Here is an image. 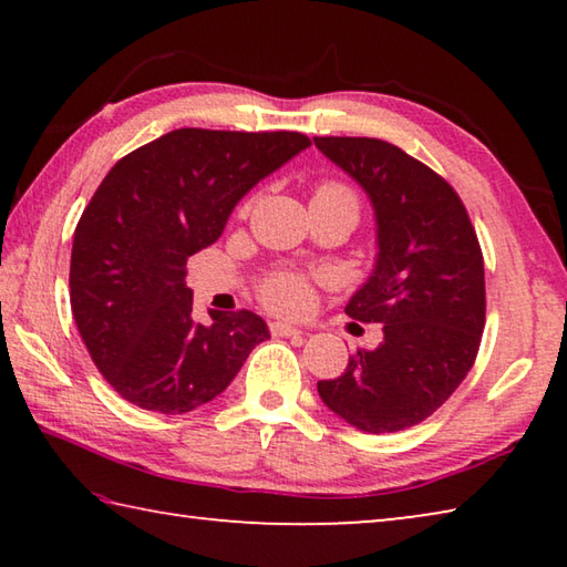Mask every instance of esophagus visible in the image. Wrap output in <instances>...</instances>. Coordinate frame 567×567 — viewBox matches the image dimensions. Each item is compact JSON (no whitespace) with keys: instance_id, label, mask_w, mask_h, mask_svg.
<instances>
[{"instance_id":"34e87169","label":"esophagus","mask_w":567,"mask_h":567,"mask_svg":"<svg viewBox=\"0 0 567 567\" xmlns=\"http://www.w3.org/2000/svg\"><path fill=\"white\" fill-rule=\"evenodd\" d=\"M270 330L275 338H302L305 334L300 328H292V324H287V322H272Z\"/></svg>"}]
</instances>
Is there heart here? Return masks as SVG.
<instances>
[{"mask_svg":"<svg viewBox=\"0 0 567 567\" xmlns=\"http://www.w3.org/2000/svg\"><path fill=\"white\" fill-rule=\"evenodd\" d=\"M315 197H334V199H344V203L354 205V195L342 185H334V182H328V185H320ZM262 300L275 312L282 315H300L312 302V287L307 282V277L297 275V272H275L267 277L262 282Z\"/></svg>","mask_w":567,"mask_h":567,"instance_id":"b5f03b06","label":"heart"}]
</instances>
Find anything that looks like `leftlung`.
I'll return each mask as SVG.
<instances>
[{
	"mask_svg": "<svg viewBox=\"0 0 567 567\" xmlns=\"http://www.w3.org/2000/svg\"><path fill=\"white\" fill-rule=\"evenodd\" d=\"M375 213V267L344 305L380 322L340 378L320 380L324 405L362 433L417 425L473 368L485 328V267L457 192L408 152L372 137H315Z\"/></svg>",
	"mask_w": 567,
	"mask_h": 567,
	"instance_id": "8db88e82",
	"label": "left lung"
}]
</instances>
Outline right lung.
<instances>
[{
    "label": "right lung",
    "mask_w": 567,
    "mask_h": 567,
    "mask_svg": "<svg viewBox=\"0 0 567 567\" xmlns=\"http://www.w3.org/2000/svg\"><path fill=\"white\" fill-rule=\"evenodd\" d=\"M310 145L300 132L185 127L102 179L74 229L70 302L97 370L132 405L162 415L205 405L270 340L249 310L195 322L187 260L223 235L257 182Z\"/></svg>",
    "instance_id": "right-lung-1"
}]
</instances>
